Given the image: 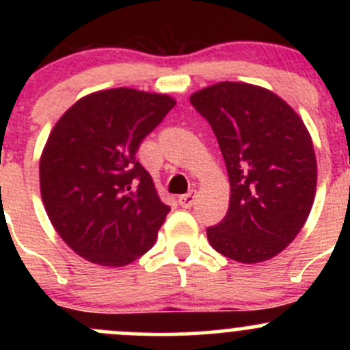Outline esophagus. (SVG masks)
Masks as SVG:
<instances>
[{
    "label": "esophagus",
    "instance_id": "1",
    "mask_svg": "<svg viewBox=\"0 0 350 350\" xmlns=\"http://www.w3.org/2000/svg\"><path fill=\"white\" fill-rule=\"evenodd\" d=\"M196 198H198V193L193 191V189H191V191L186 193V195L179 196V200H178L179 206H183V208H191L193 204H195Z\"/></svg>",
    "mask_w": 350,
    "mask_h": 350
}]
</instances>
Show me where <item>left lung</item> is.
<instances>
[{"mask_svg":"<svg viewBox=\"0 0 350 350\" xmlns=\"http://www.w3.org/2000/svg\"><path fill=\"white\" fill-rule=\"evenodd\" d=\"M189 101L213 129L230 181L228 211L208 228V242L242 264L273 259L295 241L315 200L308 129L283 98L256 84L221 81Z\"/></svg>","mask_w":350,"mask_h":350,"instance_id":"left-lung-1","label":"left lung"}]
</instances>
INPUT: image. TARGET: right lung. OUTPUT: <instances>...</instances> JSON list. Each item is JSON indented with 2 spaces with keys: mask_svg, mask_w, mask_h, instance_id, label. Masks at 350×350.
Masks as SVG:
<instances>
[{
  "mask_svg": "<svg viewBox=\"0 0 350 350\" xmlns=\"http://www.w3.org/2000/svg\"><path fill=\"white\" fill-rule=\"evenodd\" d=\"M174 105L169 94L132 88L94 91L49 133L38 165L42 201L83 259L122 267L152 249L171 208L135 154Z\"/></svg>",
  "mask_w": 350,
  "mask_h": 350,
  "instance_id": "1",
  "label": "right lung"
}]
</instances>
